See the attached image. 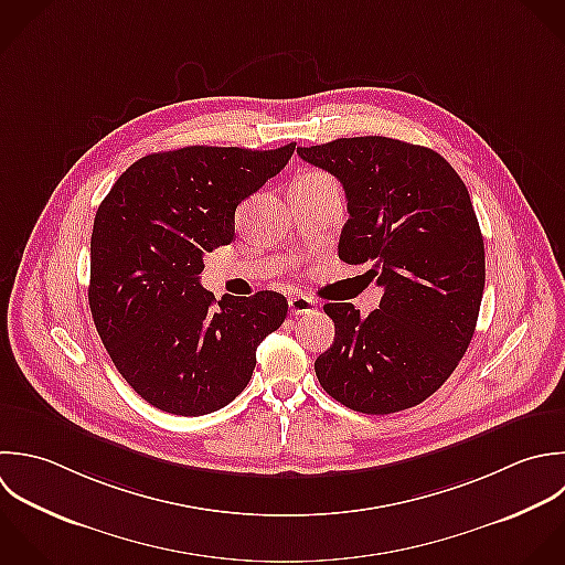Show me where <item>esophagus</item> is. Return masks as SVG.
<instances>
[{"label":"esophagus","mask_w":565,"mask_h":565,"mask_svg":"<svg viewBox=\"0 0 565 565\" xmlns=\"http://www.w3.org/2000/svg\"><path fill=\"white\" fill-rule=\"evenodd\" d=\"M288 306H290L292 315H308V312L315 310V301L310 297H306V295H292L288 299Z\"/></svg>","instance_id":"obj_1"}]
</instances>
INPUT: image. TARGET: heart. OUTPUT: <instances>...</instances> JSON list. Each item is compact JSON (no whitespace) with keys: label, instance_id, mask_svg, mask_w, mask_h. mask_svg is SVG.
Segmentation results:
<instances>
[{"label":"heart","instance_id":"obj_1","mask_svg":"<svg viewBox=\"0 0 565 565\" xmlns=\"http://www.w3.org/2000/svg\"><path fill=\"white\" fill-rule=\"evenodd\" d=\"M326 173H308V175H303V178H323Z\"/></svg>","mask_w":565,"mask_h":565}]
</instances>
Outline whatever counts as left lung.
I'll list each match as a JSON object with an SVG mask.
<instances>
[{
  "label": "left lung",
  "mask_w": 565,
  "mask_h": 565,
  "mask_svg": "<svg viewBox=\"0 0 565 565\" xmlns=\"http://www.w3.org/2000/svg\"><path fill=\"white\" fill-rule=\"evenodd\" d=\"M345 189V264H370L379 310L326 303L334 343L315 361L321 387L361 414L420 405L465 356L484 292V239L471 195L434 149L385 136L297 147Z\"/></svg>",
  "instance_id": "left-lung-1"
}]
</instances>
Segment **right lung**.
I'll list each match as a JSON object with an SVG mask.
<instances>
[{
	"label": "right lung",
	"mask_w": 565,
	"mask_h": 565,
	"mask_svg": "<svg viewBox=\"0 0 565 565\" xmlns=\"http://www.w3.org/2000/svg\"><path fill=\"white\" fill-rule=\"evenodd\" d=\"M295 142L257 151L182 147L134 162L100 202L89 242V310L131 390L160 412L204 416L244 392L257 345L288 301L202 288L204 253L231 244L235 209L290 160Z\"/></svg>",
	"instance_id": "right-lung-1"
}]
</instances>
